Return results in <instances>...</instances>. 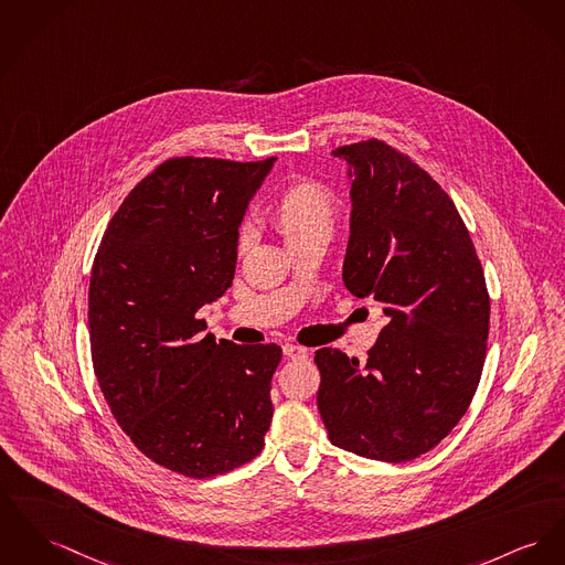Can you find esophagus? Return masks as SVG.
Wrapping results in <instances>:
<instances>
[{
  "mask_svg": "<svg viewBox=\"0 0 565 565\" xmlns=\"http://www.w3.org/2000/svg\"><path fill=\"white\" fill-rule=\"evenodd\" d=\"M282 351H285V355H287L289 360H303V358H308V353H310L306 347H300V344H285Z\"/></svg>",
  "mask_w": 565,
  "mask_h": 565,
  "instance_id": "obj_1",
  "label": "esophagus"
}]
</instances>
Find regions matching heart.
<instances>
[{
    "label": "heart",
    "mask_w": 565,
    "mask_h": 565,
    "mask_svg": "<svg viewBox=\"0 0 565 565\" xmlns=\"http://www.w3.org/2000/svg\"><path fill=\"white\" fill-rule=\"evenodd\" d=\"M337 194L319 180H296L278 194L271 207V223L291 246L315 233H330L337 218ZM248 231H242L237 248L248 246Z\"/></svg>",
    "instance_id": "b5f03b06"
}]
</instances>
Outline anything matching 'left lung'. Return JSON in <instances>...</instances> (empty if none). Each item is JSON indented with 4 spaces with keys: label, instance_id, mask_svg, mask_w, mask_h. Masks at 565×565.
Returning a JSON list of instances; mask_svg holds the SVG:
<instances>
[{
    "label": "left lung",
    "instance_id": "obj_1",
    "mask_svg": "<svg viewBox=\"0 0 565 565\" xmlns=\"http://www.w3.org/2000/svg\"><path fill=\"white\" fill-rule=\"evenodd\" d=\"M353 169L342 280L387 317L366 362L319 349L317 394L342 450L405 462L467 414L487 358L490 298L454 201L412 156L381 139L334 150Z\"/></svg>",
    "mask_w": 565,
    "mask_h": 565
}]
</instances>
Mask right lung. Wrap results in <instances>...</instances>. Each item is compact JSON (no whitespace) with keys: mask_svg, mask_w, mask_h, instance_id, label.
Masks as SVG:
<instances>
[{"mask_svg":"<svg viewBox=\"0 0 565 565\" xmlns=\"http://www.w3.org/2000/svg\"><path fill=\"white\" fill-rule=\"evenodd\" d=\"M274 158L175 156L128 192L92 265L94 373L156 465L214 478L264 450L282 349L216 342L196 310L231 287L237 226Z\"/></svg>","mask_w":565,"mask_h":565,"instance_id":"right-lung-1","label":"right lung"}]
</instances>
